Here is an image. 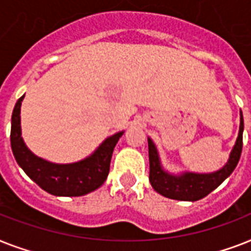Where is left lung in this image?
<instances>
[{
    "instance_id": "8db88e82",
    "label": "left lung",
    "mask_w": 251,
    "mask_h": 251,
    "mask_svg": "<svg viewBox=\"0 0 251 251\" xmlns=\"http://www.w3.org/2000/svg\"><path fill=\"white\" fill-rule=\"evenodd\" d=\"M242 133H244V118L241 113L240 131L229 160L220 171L210 175H197L185 173L182 176H171L161 169L157 151L152 141L149 138V157H150V182L152 187L167 198L177 201H199L204 198L212 190H215L224 179L237 167L242 152Z\"/></svg>"
}]
</instances>
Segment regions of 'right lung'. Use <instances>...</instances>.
I'll return each mask as SVG.
<instances>
[{"label":"right lung","instance_id":"right-lung-1","mask_svg":"<svg viewBox=\"0 0 251 251\" xmlns=\"http://www.w3.org/2000/svg\"><path fill=\"white\" fill-rule=\"evenodd\" d=\"M18 99L11 116L10 142L15 160L43 190L58 197H80L96 190L108 177L114 146L124 131L106 138L94 155L74 164H52L35 156L21 137V104Z\"/></svg>","mask_w":251,"mask_h":251}]
</instances>
